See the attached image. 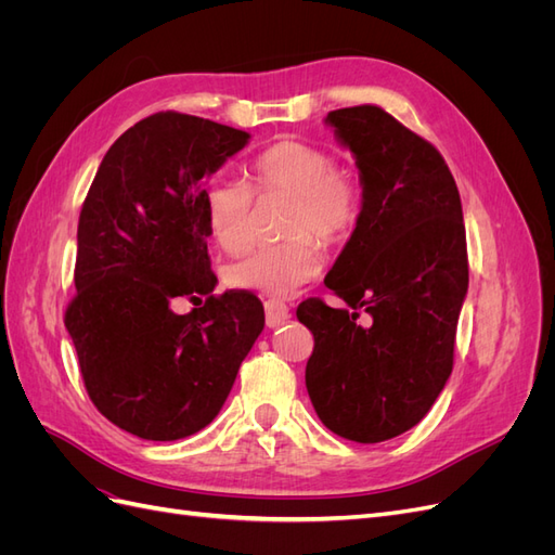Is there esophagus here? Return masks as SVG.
Instances as JSON below:
<instances>
[{
    "mask_svg": "<svg viewBox=\"0 0 555 555\" xmlns=\"http://www.w3.org/2000/svg\"><path fill=\"white\" fill-rule=\"evenodd\" d=\"M263 310H266V324H268V328H278L280 324H284L289 319V308L284 306L282 300H266Z\"/></svg>",
    "mask_w": 555,
    "mask_h": 555,
    "instance_id": "obj_1",
    "label": "esophagus"
}]
</instances>
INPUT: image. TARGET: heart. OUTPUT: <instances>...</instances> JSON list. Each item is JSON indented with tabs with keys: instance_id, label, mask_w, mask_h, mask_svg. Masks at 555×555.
I'll list each match as a JSON object with an SVG mask.
<instances>
[{
	"instance_id": "obj_1",
	"label": "heart",
	"mask_w": 555,
	"mask_h": 555,
	"mask_svg": "<svg viewBox=\"0 0 555 555\" xmlns=\"http://www.w3.org/2000/svg\"><path fill=\"white\" fill-rule=\"evenodd\" d=\"M249 183L261 196L292 198L284 217L287 241L261 245L227 268L231 287L266 296H292L324 271L326 245H340L354 233L361 215V192L349 171L333 166L326 150L306 141L268 145L249 164ZM212 241L236 255L255 241L247 182L229 176L208 180L201 196Z\"/></svg>"
}]
</instances>
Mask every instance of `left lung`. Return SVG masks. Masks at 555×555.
<instances>
[{
    "label": "left lung",
    "mask_w": 555,
    "mask_h": 555,
    "mask_svg": "<svg viewBox=\"0 0 555 555\" xmlns=\"http://www.w3.org/2000/svg\"><path fill=\"white\" fill-rule=\"evenodd\" d=\"M359 169V224L324 284L351 310L304 300L306 386L322 424L373 444L416 426L451 375L467 296L459 188L442 155L377 106L331 111ZM369 314L363 323L358 310Z\"/></svg>",
    "instance_id": "left-lung-1"
}]
</instances>
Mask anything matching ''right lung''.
Listing matches in <instances>:
<instances>
[{
  "label": "right lung",
  "instance_id": "obj_1",
  "mask_svg": "<svg viewBox=\"0 0 555 555\" xmlns=\"http://www.w3.org/2000/svg\"><path fill=\"white\" fill-rule=\"evenodd\" d=\"M249 139L196 115H150L108 147L82 204L64 324L96 410L141 440L206 428L263 331L257 296H212L201 206L206 178ZM180 295L209 298L176 315Z\"/></svg>",
  "mask_w": 555,
  "mask_h": 555
}]
</instances>
